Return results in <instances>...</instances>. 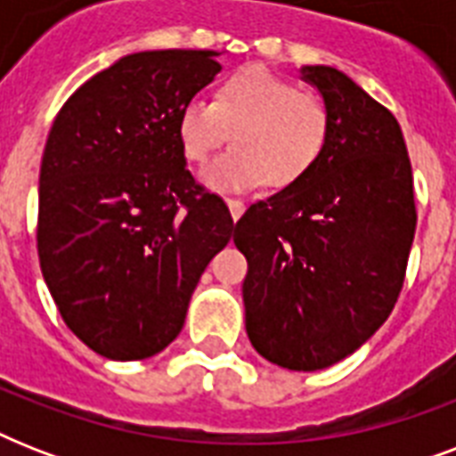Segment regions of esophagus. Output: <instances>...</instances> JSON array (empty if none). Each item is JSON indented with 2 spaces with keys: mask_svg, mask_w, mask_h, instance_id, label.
<instances>
[{
  "mask_svg": "<svg viewBox=\"0 0 456 456\" xmlns=\"http://www.w3.org/2000/svg\"><path fill=\"white\" fill-rule=\"evenodd\" d=\"M227 206H229V213H232V217H234V222L239 220L243 215V210H246V203H243L241 199H227Z\"/></svg>",
  "mask_w": 456,
  "mask_h": 456,
  "instance_id": "34e87169",
  "label": "esophagus"
}]
</instances>
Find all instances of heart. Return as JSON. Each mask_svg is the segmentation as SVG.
<instances>
[{"mask_svg":"<svg viewBox=\"0 0 456 456\" xmlns=\"http://www.w3.org/2000/svg\"><path fill=\"white\" fill-rule=\"evenodd\" d=\"M331 130L324 96L260 66L232 73L217 85L213 103L191 99L177 118L179 146L193 165L208 163L232 134L234 149L203 170L215 191L296 184L322 160Z\"/></svg>","mask_w":456,"mask_h":456,"instance_id":"obj_1","label":"heart"}]
</instances>
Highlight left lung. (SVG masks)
Returning <instances> with one entry per match:
<instances>
[{
	"mask_svg": "<svg viewBox=\"0 0 456 456\" xmlns=\"http://www.w3.org/2000/svg\"><path fill=\"white\" fill-rule=\"evenodd\" d=\"M333 116L324 156L296 184L236 222L248 260L246 331L257 353L291 371L353 354L403 291L417 206L395 116L347 75L305 66Z\"/></svg>",
	"mask_w": 456,
	"mask_h": 456,
	"instance_id": "8db88e82",
	"label": "left lung"
}]
</instances>
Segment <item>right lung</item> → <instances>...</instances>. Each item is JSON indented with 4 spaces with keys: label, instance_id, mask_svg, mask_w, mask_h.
<instances>
[{
    "label": "right lung",
    "instance_id": "add662e5",
    "mask_svg": "<svg viewBox=\"0 0 456 456\" xmlns=\"http://www.w3.org/2000/svg\"><path fill=\"white\" fill-rule=\"evenodd\" d=\"M217 52L116 61L53 120L39 167L37 256L66 326L109 360L160 353L200 274L234 234L227 203L186 170L179 110L220 73Z\"/></svg>",
    "mask_w": 456,
    "mask_h": 456
}]
</instances>
